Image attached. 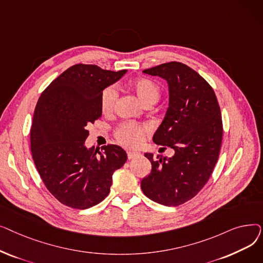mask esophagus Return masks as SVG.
<instances>
[{"label": "esophagus", "instance_id": "obj_1", "mask_svg": "<svg viewBox=\"0 0 263 263\" xmlns=\"http://www.w3.org/2000/svg\"><path fill=\"white\" fill-rule=\"evenodd\" d=\"M127 156H128V159L129 160H132L136 157H139L140 154L139 153H135V151H127Z\"/></svg>", "mask_w": 263, "mask_h": 263}]
</instances>
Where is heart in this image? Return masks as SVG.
I'll list each match as a JSON object with an SVG mask.
<instances>
[{"instance_id":"obj_1","label":"heart","mask_w":263,"mask_h":263,"mask_svg":"<svg viewBox=\"0 0 263 263\" xmlns=\"http://www.w3.org/2000/svg\"><path fill=\"white\" fill-rule=\"evenodd\" d=\"M129 87L139 96L145 103H156L160 96L161 88L157 83L148 78H137L129 83ZM117 90L114 86L106 87L100 96V107L103 114L113 113L117 100ZM149 132L147 124L126 121L120 123L116 128L114 135L117 142L127 148H135L139 146L144 136Z\"/></svg>"}]
</instances>
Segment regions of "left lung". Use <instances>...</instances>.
I'll list each match as a JSON object with an SVG mask.
<instances>
[{"instance_id":"obj_1","label":"left lung","mask_w":263,"mask_h":263,"mask_svg":"<svg viewBox=\"0 0 263 263\" xmlns=\"http://www.w3.org/2000/svg\"><path fill=\"white\" fill-rule=\"evenodd\" d=\"M143 72L168 83L170 106L153 140L173 148L175 155L155 159L146 154L151 173L141 187L158 203L180 205L198 194L217 162L223 140L220 108L209 83L182 63H165Z\"/></svg>"}]
</instances>
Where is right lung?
Wrapping results in <instances>:
<instances>
[{"mask_svg":"<svg viewBox=\"0 0 263 263\" xmlns=\"http://www.w3.org/2000/svg\"><path fill=\"white\" fill-rule=\"evenodd\" d=\"M127 70H104L77 64L50 83L36 104L31 127V151L41 180L60 202L84 210L109 193L113 173L127 161L116 145L101 151L84 146L87 127L102 110L100 96Z\"/></svg>","mask_w":263,"mask_h":263,"instance_id":"obj_1","label":"right lung"}]
</instances>
